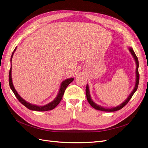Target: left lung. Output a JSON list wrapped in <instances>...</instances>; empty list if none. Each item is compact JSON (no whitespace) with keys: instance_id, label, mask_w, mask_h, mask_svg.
<instances>
[{"instance_id":"1","label":"left lung","mask_w":148,"mask_h":148,"mask_svg":"<svg viewBox=\"0 0 148 148\" xmlns=\"http://www.w3.org/2000/svg\"><path fill=\"white\" fill-rule=\"evenodd\" d=\"M129 51L130 52L131 54L132 55L134 58L135 59L136 64V82H135V85L134 90L130 94V95L127 97V99L125 100L123 103H122L121 105H119V106H117L116 107H113V108H104V107H101V106H100L99 105L96 104V103H95L93 101H92V100L91 99V96H90L88 85H87L86 87V99H87V100H88V102H89L91 106V107H92L94 108H95L96 110L103 111V112H115V111L119 110H120V109H121L122 108H123L125 105L127 104V103L129 102V101L130 100L131 98H132V96L134 94V92L136 91V90H137L138 84H139V79H140V75H139V73H138L139 63H138V58H137V57L136 56V55H135L134 50L132 49V48L129 47Z\"/></svg>"}]
</instances>
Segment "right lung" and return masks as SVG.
<instances>
[{
	"instance_id": "add662e5",
	"label": "right lung",
	"mask_w": 148,
	"mask_h": 148,
	"mask_svg": "<svg viewBox=\"0 0 148 148\" xmlns=\"http://www.w3.org/2000/svg\"><path fill=\"white\" fill-rule=\"evenodd\" d=\"M16 47L14 49V50L13 51V52L12 53V57H11V62H12V59L13 56L14 52L16 51ZM74 79L73 78H70L68 79H66L64 80L63 82H62V83L61 84V86H60V88L59 90L57 96V97H56L53 101H52L51 102L47 103V104L43 106H38L36 105H33L32 103H30L29 102H26L24 99H23L22 98L19 94L18 93V92L16 91L15 88H14V86L13 85V82H12V66H11V68L10 69V72H9V85L10 86V88L12 89V90L13 91V92H14V94L15 95V96L16 97V98L18 99V101L23 104L25 107H26L27 108H29V110H35V111H40V112H45V111H48V110H51L52 109H53L55 107H56L58 103L61 101L63 96L64 95V91L66 88V87L69 85V84H71L72 82L73 81Z\"/></svg>"
}]
</instances>
